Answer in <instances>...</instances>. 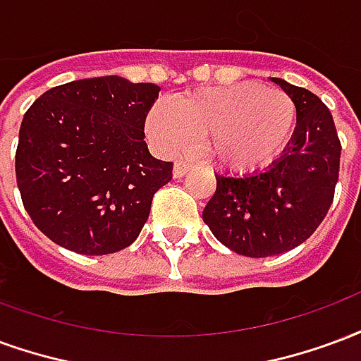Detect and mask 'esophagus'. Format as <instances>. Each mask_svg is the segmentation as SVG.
I'll list each match as a JSON object with an SVG mask.
<instances>
[{
  "label": "esophagus",
  "instance_id": "esophagus-1",
  "mask_svg": "<svg viewBox=\"0 0 361 361\" xmlns=\"http://www.w3.org/2000/svg\"><path fill=\"white\" fill-rule=\"evenodd\" d=\"M189 170H191V164H189V162H176V164H173V178L180 180V178H183Z\"/></svg>",
  "mask_w": 361,
  "mask_h": 361
}]
</instances>
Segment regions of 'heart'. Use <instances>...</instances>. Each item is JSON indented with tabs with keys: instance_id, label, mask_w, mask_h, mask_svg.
Instances as JSON below:
<instances>
[{
	"instance_id": "1",
	"label": "heart",
	"mask_w": 361,
	"mask_h": 361,
	"mask_svg": "<svg viewBox=\"0 0 361 361\" xmlns=\"http://www.w3.org/2000/svg\"><path fill=\"white\" fill-rule=\"evenodd\" d=\"M295 128L293 99L256 82L183 93L147 116L149 135L164 151L180 153L193 140H207L210 159L231 172L266 166L289 145Z\"/></svg>"
}]
</instances>
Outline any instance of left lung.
I'll return each instance as SVG.
<instances>
[{"instance_id": "obj_1", "label": "left lung", "mask_w": 361, "mask_h": 361, "mask_svg": "<svg viewBox=\"0 0 361 361\" xmlns=\"http://www.w3.org/2000/svg\"><path fill=\"white\" fill-rule=\"evenodd\" d=\"M274 84L296 106L289 145L262 172L216 176V193L202 220L221 245L250 258L287 252L314 233L335 195L341 141L329 109L304 87Z\"/></svg>"}]
</instances>
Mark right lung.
<instances>
[{
	"label": "right lung",
	"instance_id": "right-lung-1",
	"mask_svg": "<svg viewBox=\"0 0 361 361\" xmlns=\"http://www.w3.org/2000/svg\"><path fill=\"white\" fill-rule=\"evenodd\" d=\"M159 92L122 76L74 80L26 111L17 185L32 221L53 243L99 256L137 239L153 195L172 180V162L149 153L143 132Z\"/></svg>",
	"mask_w": 361,
	"mask_h": 361
}]
</instances>
